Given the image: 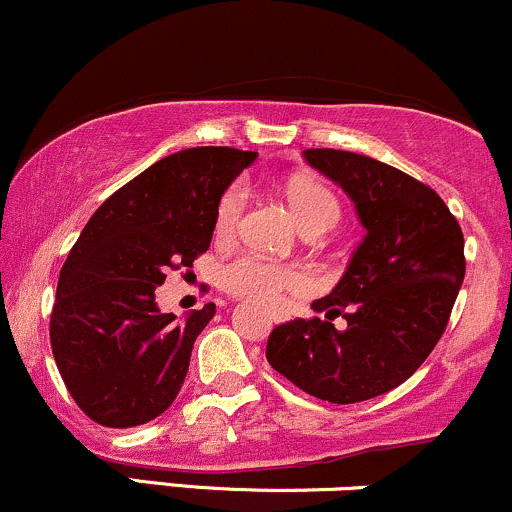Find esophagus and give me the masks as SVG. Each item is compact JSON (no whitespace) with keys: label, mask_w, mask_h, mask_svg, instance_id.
I'll return each mask as SVG.
<instances>
[{"label":"esophagus","mask_w":512,"mask_h":512,"mask_svg":"<svg viewBox=\"0 0 512 512\" xmlns=\"http://www.w3.org/2000/svg\"><path fill=\"white\" fill-rule=\"evenodd\" d=\"M269 320H272V322H276V325H279V322H286V320H289V315H286L284 310H279V308H269Z\"/></svg>","instance_id":"obj_1"}]
</instances>
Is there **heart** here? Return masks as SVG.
Segmentation results:
<instances>
[{"instance_id":"obj_1","label":"heart","mask_w":512,"mask_h":512,"mask_svg":"<svg viewBox=\"0 0 512 512\" xmlns=\"http://www.w3.org/2000/svg\"><path fill=\"white\" fill-rule=\"evenodd\" d=\"M286 197H289L293 216H296L305 236L308 233H320L322 236V233L332 231L342 216L337 197L322 182L293 178L286 185ZM245 207H248V187H245V182H233L216 204L214 238L219 243H228L236 236L240 223H243ZM219 284L223 291L257 303H276L281 293H305L310 289V279L301 269L269 262L260 255H252V252H245V255L233 257L223 264Z\"/></svg>"}]
</instances>
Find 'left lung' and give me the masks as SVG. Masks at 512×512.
<instances>
[{
	"label": "left lung",
	"mask_w": 512,
	"mask_h": 512,
	"mask_svg": "<svg viewBox=\"0 0 512 512\" xmlns=\"http://www.w3.org/2000/svg\"><path fill=\"white\" fill-rule=\"evenodd\" d=\"M305 161L351 197L366 238L315 313L274 327L276 373L332 404L366 402L402 385L448 327L464 279V236L431 187L402 170L339 149H305ZM342 314L344 331L331 320Z\"/></svg>",
	"instance_id": "8db88e82"
}]
</instances>
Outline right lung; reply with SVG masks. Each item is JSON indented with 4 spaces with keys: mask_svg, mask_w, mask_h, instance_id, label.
I'll return each mask as SVG.
<instances>
[{
    "mask_svg": "<svg viewBox=\"0 0 512 512\" xmlns=\"http://www.w3.org/2000/svg\"><path fill=\"white\" fill-rule=\"evenodd\" d=\"M255 158L228 146L161 158L105 199L69 250L50 344L69 395L96 424L142 426L178 397L216 305L175 320L158 310L156 286L209 250L216 204Z\"/></svg>",
    "mask_w": 512,
    "mask_h": 512,
    "instance_id": "right-lung-1",
    "label": "right lung"
}]
</instances>
